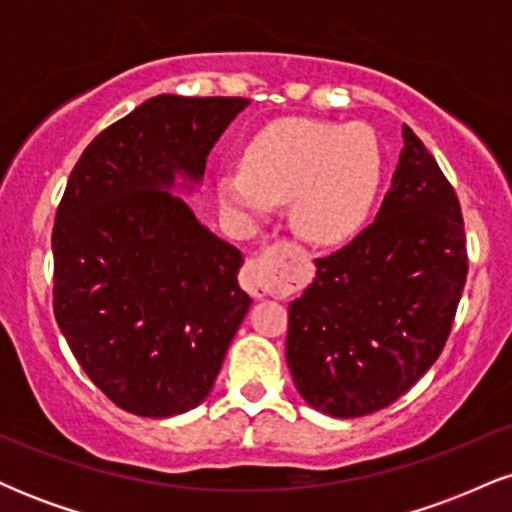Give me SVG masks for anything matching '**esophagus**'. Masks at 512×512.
<instances>
[{"label": "esophagus", "mask_w": 512, "mask_h": 512, "mask_svg": "<svg viewBox=\"0 0 512 512\" xmlns=\"http://www.w3.org/2000/svg\"><path fill=\"white\" fill-rule=\"evenodd\" d=\"M284 257H286V245L276 243L272 248H267L262 255L250 257L245 262L243 272H240V286L250 293V296L262 298L272 286L279 281L289 279V274L284 272Z\"/></svg>", "instance_id": "esophagus-1"}]
</instances>
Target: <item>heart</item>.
<instances>
[{"label": "heart", "mask_w": 512, "mask_h": 512, "mask_svg": "<svg viewBox=\"0 0 512 512\" xmlns=\"http://www.w3.org/2000/svg\"><path fill=\"white\" fill-rule=\"evenodd\" d=\"M383 182V151L368 127L281 120L262 129L245 166L221 170L219 197L236 214H262L289 197L291 226L317 245L361 228Z\"/></svg>", "instance_id": "1"}]
</instances>
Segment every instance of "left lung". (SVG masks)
I'll return each mask as SVG.
<instances>
[{"label": "left lung", "instance_id": "obj_1", "mask_svg": "<svg viewBox=\"0 0 512 512\" xmlns=\"http://www.w3.org/2000/svg\"><path fill=\"white\" fill-rule=\"evenodd\" d=\"M402 137L375 221L315 260L313 284L289 305L298 395L337 419L385 409L436 363L467 279L455 190L407 125Z\"/></svg>", "mask_w": 512, "mask_h": 512}]
</instances>
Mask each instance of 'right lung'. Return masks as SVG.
<instances>
[{"mask_svg": "<svg viewBox=\"0 0 512 512\" xmlns=\"http://www.w3.org/2000/svg\"><path fill=\"white\" fill-rule=\"evenodd\" d=\"M248 98L161 93L103 129L69 175L52 228L55 320L84 373L149 419L209 397L252 298L243 252L180 195Z\"/></svg>", "mask_w": 512, "mask_h": 512, "instance_id": "1", "label": "right lung"}]
</instances>
